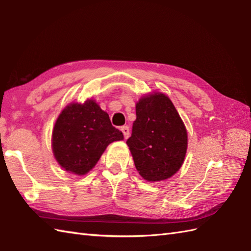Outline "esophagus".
Returning a JSON list of instances; mask_svg holds the SVG:
<instances>
[{"label": "esophagus", "instance_id": "esophagus-1", "mask_svg": "<svg viewBox=\"0 0 251 251\" xmlns=\"http://www.w3.org/2000/svg\"><path fill=\"white\" fill-rule=\"evenodd\" d=\"M121 130H122V132H123V135H124L125 139H127V138H128L129 135H130L129 127H128V126H123V127H121Z\"/></svg>", "mask_w": 251, "mask_h": 251}]
</instances>
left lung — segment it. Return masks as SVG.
<instances>
[{
	"instance_id": "8db88e82",
	"label": "left lung",
	"mask_w": 251,
	"mask_h": 251,
	"mask_svg": "<svg viewBox=\"0 0 251 251\" xmlns=\"http://www.w3.org/2000/svg\"><path fill=\"white\" fill-rule=\"evenodd\" d=\"M126 143L141 177L158 182L169 179L184 162L188 131L172 100L163 93L142 96Z\"/></svg>"
}]
</instances>
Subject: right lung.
<instances>
[{
  "label": "right lung",
  "mask_w": 251,
  "mask_h": 251,
  "mask_svg": "<svg viewBox=\"0 0 251 251\" xmlns=\"http://www.w3.org/2000/svg\"><path fill=\"white\" fill-rule=\"evenodd\" d=\"M123 139L109 114L96 100L87 99L69 103L61 111L52 128L51 149L66 172L83 176L95 167L110 143Z\"/></svg>",
  "instance_id": "add662e5"
}]
</instances>
